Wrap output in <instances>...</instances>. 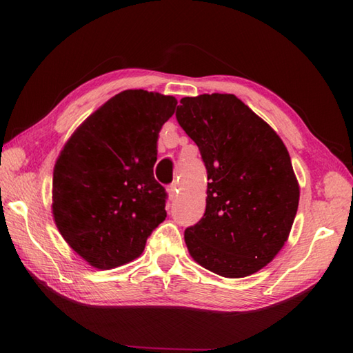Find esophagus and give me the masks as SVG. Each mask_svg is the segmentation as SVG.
<instances>
[{"instance_id":"esophagus-1","label":"esophagus","mask_w":353,"mask_h":353,"mask_svg":"<svg viewBox=\"0 0 353 353\" xmlns=\"http://www.w3.org/2000/svg\"><path fill=\"white\" fill-rule=\"evenodd\" d=\"M179 192V190H177V183H172V185H170L168 186V196H170V199L172 200L176 197V194Z\"/></svg>"}]
</instances>
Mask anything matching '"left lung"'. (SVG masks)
Masks as SVG:
<instances>
[{"instance_id":"left-lung-1","label":"left lung","mask_w":353,"mask_h":353,"mask_svg":"<svg viewBox=\"0 0 353 353\" xmlns=\"http://www.w3.org/2000/svg\"><path fill=\"white\" fill-rule=\"evenodd\" d=\"M176 118L209 181L203 219L185 230L190 254L223 277L259 272L288 239L299 206L287 147L234 94L185 97Z\"/></svg>"}]
</instances>
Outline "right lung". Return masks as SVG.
I'll return each mask as SVG.
<instances>
[{"label":"right lung","instance_id":"add662e5","mask_svg":"<svg viewBox=\"0 0 353 353\" xmlns=\"http://www.w3.org/2000/svg\"><path fill=\"white\" fill-rule=\"evenodd\" d=\"M171 95L129 89L88 117L59 154L52 216L89 265L110 270L137 259L167 216L156 182L157 138L174 114Z\"/></svg>","mask_w":353,"mask_h":353}]
</instances>
